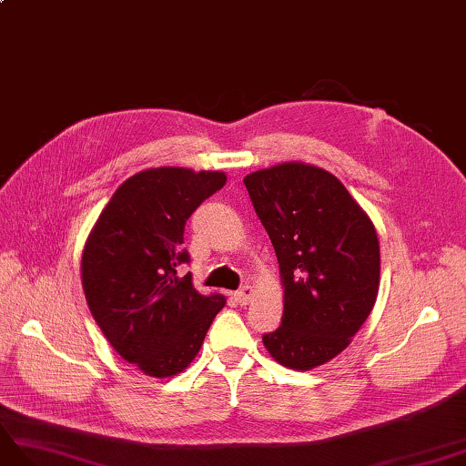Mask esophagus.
<instances>
[{"label":"esophagus","mask_w":466,"mask_h":466,"mask_svg":"<svg viewBox=\"0 0 466 466\" xmlns=\"http://www.w3.org/2000/svg\"><path fill=\"white\" fill-rule=\"evenodd\" d=\"M251 297H253V289L248 287V285H245V287H241L239 290L235 292V300L239 302L241 306H247L248 302H251Z\"/></svg>","instance_id":"obj_1"}]
</instances>
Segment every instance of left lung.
<instances>
[{"instance_id":"obj_1","label":"left lung","mask_w":466,"mask_h":466,"mask_svg":"<svg viewBox=\"0 0 466 466\" xmlns=\"http://www.w3.org/2000/svg\"><path fill=\"white\" fill-rule=\"evenodd\" d=\"M243 181L285 287V312L277 330L263 336L265 348L292 370L322 366L346 350L376 304V227L320 167L289 162Z\"/></svg>"}]
</instances>
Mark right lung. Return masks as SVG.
Returning <instances> with one entry per match:
<instances>
[{
    "instance_id": "1",
    "label": "right lung",
    "mask_w": 466,
    "mask_h": 466,
    "mask_svg": "<svg viewBox=\"0 0 466 466\" xmlns=\"http://www.w3.org/2000/svg\"><path fill=\"white\" fill-rule=\"evenodd\" d=\"M221 172L154 167L115 191L83 251V289L102 334L147 376L169 378L198 356L221 294L191 285L186 221L225 186Z\"/></svg>"
}]
</instances>
